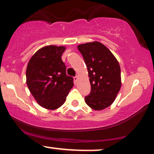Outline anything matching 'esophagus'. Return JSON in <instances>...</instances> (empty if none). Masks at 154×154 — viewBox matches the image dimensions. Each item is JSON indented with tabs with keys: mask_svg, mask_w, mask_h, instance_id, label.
I'll list each match as a JSON object with an SVG mask.
<instances>
[{
	"mask_svg": "<svg viewBox=\"0 0 154 154\" xmlns=\"http://www.w3.org/2000/svg\"><path fill=\"white\" fill-rule=\"evenodd\" d=\"M74 79H75V82L77 83V81H78V76H76L75 78H74Z\"/></svg>",
	"mask_w": 154,
	"mask_h": 154,
	"instance_id": "esophagus-1",
	"label": "esophagus"
}]
</instances>
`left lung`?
Segmentation results:
<instances>
[{"label":"left lung","mask_w":154,"mask_h":154,"mask_svg":"<svg viewBox=\"0 0 154 154\" xmlns=\"http://www.w3.org/2000/svg\"><path fill=\"white\" fill-rule=\"evenodd\" d=\"M88 68L91 92L85 103L93 110L100 111L114 103L122 86L121 69L114 54L98 41L77 45Z\"/></svg>","instance_id":"1"}]
</instances>
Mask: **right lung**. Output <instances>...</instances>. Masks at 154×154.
<instances>
[{
	"label": "right lung",
	"instance_id": "1",
	"mask_svg": "<svg viewBox=\"0 0 154 154\" xmlns=\"http://www.w3.org/2000/svg\"><path fill=\"white\" fill-rule=\"evenodd\" d=\"M65 50L62 45L44 46L32 55L26 66V82L31 94L39 105L49 110L61 107L74 86L61 60Z\"/></svg>",
	"mask_w": 154,
	"mask_h": 154
}]
</instances>
